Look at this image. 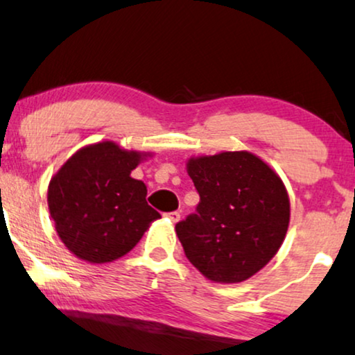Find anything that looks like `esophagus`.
<instances>
[{"mask_svg": "<svg viewBox=\"0 0 355 355\" xmlns=\"http://www.w3.org/2000/svg\"><path fill=\"white\" fill-rule=\"evenodd\" d=\"M168 217L174 222V224H176V222L181 220V212H178V211L176 212H169Z\"/></svg>", "mask_w": 355, "mask_h": 355, "instance_id": "esophagus-1", "label": "esophagus"}]
</instances>
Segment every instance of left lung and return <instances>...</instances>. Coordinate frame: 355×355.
<instances>
[{"mask_svg": "<svg viewBox=\"0 0 355 355\" xmlns=\"http://www.w3.org/2000/svg\"><path fill=\"white\" fill-rule=\"evenodd\" d=\"M198 212L176 224L186 257L205 278L240 283L277 255L290 225V198L277 171L250 151L187 159Z\"/></svg>", "mask_w": 355, "mask_h": 355, "instance_id": "left-lung-1", "label": "left lung"}]
</instances>
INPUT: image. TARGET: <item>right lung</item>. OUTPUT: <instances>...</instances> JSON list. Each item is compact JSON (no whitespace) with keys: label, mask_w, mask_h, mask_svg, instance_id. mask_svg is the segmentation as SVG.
I'll return each mask as SVG.
<instances>
[{"label":"right lung","mask_w":355,"mask_h":355,"mask_svg":"<svg viewBox=\"0 0 355 355\" xmlns=\"http://www.w3.org/2000/svg\"><path fill=\"white\" fill-rule=\"evenodd\" d=\"M151 156L98 141L60 166L49 182L47 205L67 250L89 263H108L141 240L161 216L148 205L146 184L131 171Z\"/></svg>","instance_id":"add662e5"}]
</instances>
